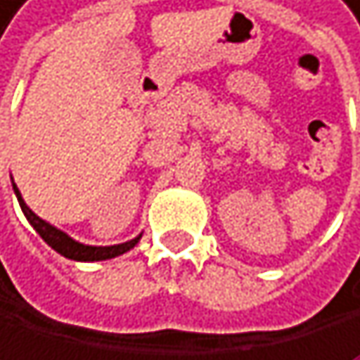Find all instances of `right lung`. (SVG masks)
<instances>
[{"label": "right lung", "instance_id": "obj_1", "mask_svg": "<svg viewBox=\"0 0 360 360\" xmlns=\"http://www.w3.org/2000/svg\"><path fill=\"white\" fill-rule=\"evenodd\" d=\"M13 190H15V197L17 201H20V206H22V212H24V217L28 219V224L33 226V229L37 231V235L42 237V240L53 248L56 253H60L62 257H69L73 259V262H103V259H112V257H118V255H123L127 251H131L139 240L143 237L136 235L134 240H129V242H123V244H114V246H89V244H82L78 240H73V237H69L65 231H60L56 229L53 224H49L46 219L42 217H37L35 212L26 206V201L22 199V193H20V188L15 186L13 181Z\"/></svg>", "mask_w": 360, "mask_h": 360}]
</instances>
